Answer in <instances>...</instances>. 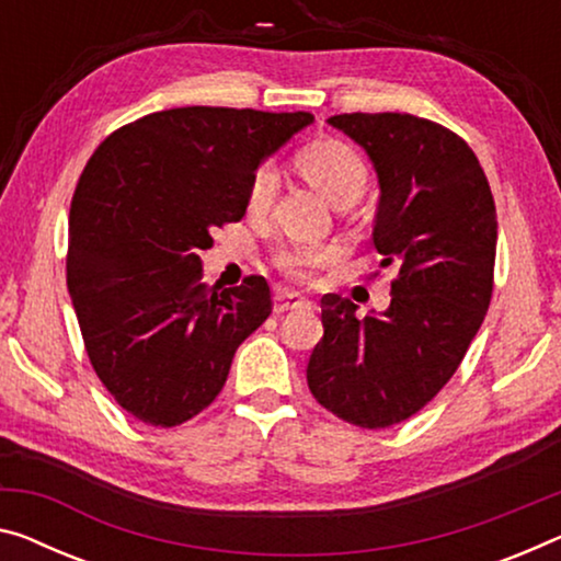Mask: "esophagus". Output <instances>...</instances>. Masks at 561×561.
Returning a JSON list of instances; mask_svg holds the SVG:
<instances>
[{"instance_id": "obj_1", "label": "esophagus", "mask_w": 561, "mask_h": 561, "mask_svg": "<svg viewBox=\"0 0 561 561\" xmlns=\"http://www.w3.org/2000/svg\"><path fill=\"white\" fill-rule=\"evenodd\" d=\"M313 304L306 300L298 293H275L273 296V310L275 313H286V310H298V308H310Z\"/></svg>"}]
</instances>
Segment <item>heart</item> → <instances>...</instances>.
<instances>
[{
    "mask_svg": "<svg viewBox=\"0 0 561 561\" xmlns=\"http://www.w3.org/2000/svg\"><path fill=\"white\" fill-rule=\"evenodd\" d=\"M298 170L318 193L329 197L333 205L356 203L366 191L368 168L351 145L341 140H318L298 152ZM278 193V175L271 165H261L251 180L248 205L251 210H268ZM339 251L331 245H283L275 251L273 263L283 275L296 280H308L310 273L331 263Z\"/></svg>",
    "mask_w": 561,
    "mask_h": 561,
    "instance_id": "heart-1",
    "label": "heart"
}]
</instances>
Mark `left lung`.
<instances>
[{
    "instance_id": "1",
    "label": "left lung",
    "mask_w": 561,
    "mask_h": 561,
    "mask_svg": "<svg viewBox=\"0 0 561 561\" xmlns=\"http://www.w3.org/2000/svg\"><path fill=\"white\" fill-rule=\"evenodd\" d=\"M329 123L374 162V245L399 278L381 316L358 318L356 304L325 293L306 378L339 419L386 428L424 409L467 356L494 290L496 208L477 154L446 127L407 112Z\"/></svg>"
}]
</instances>
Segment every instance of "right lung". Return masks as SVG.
Masks as SVG:
<instances>
[{
  "mask_svg": "<svg viewBox=\"0 0 561 561\" xmlns=\"http://www.w3.org/2000/svg\"><path fill=\"white\" fill-rule=\"evenodd\" d=\"M310 123V112L162 110L112 133L84 165L67 288L94 374L142 424L180 426L208 409L271 316L263 275L210 288L201 251L243 218L257 165Z\"/></svg>",
  "mask_w": 561,
  "mask_h": 561,
  "instance_id": "obj_1",
  "label": "right lung"
}]
</instances>
